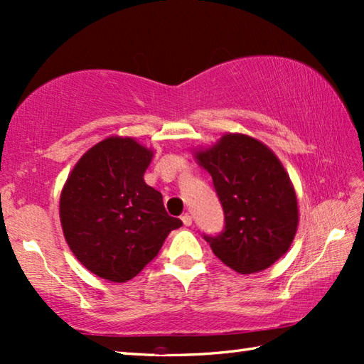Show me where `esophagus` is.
<instances>
[{
    "label": "esophagus",
    "mask_w": 364,
    "mask_h": 364,
    "mask_svg": "<svg viewBox=\"0 0 364 364\" xmlns=\"http://www.w3.org/2000/svg\"><path fill=\"white\" fill-rule=\"evenodd\" d=\"M182 223L185 225V226H190L191 223H193V218H191V215L190 213H185V215H182Z\"/></svg>",
    "instance_id": "1"
}]
</instances>
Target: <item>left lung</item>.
Wrapping results in <instances>:
<instances>
[{"mask_svg":"<svg viewBox=\"0 0 364 364\" xmlns=\"http://www.w3.org/2000/svg\"><path fill=\"white\" fill-rule=\"evenodd\" d=\"M212 176L225 210V231L204 235L229 269L250 275L283 257L299 226V203L283 163L269 146L243 133H225L195 151Z\"/></svg>","mask_w":364,"mask_h":364,"instance_id":"8db88e82","label":"left lung"}]
</instances>
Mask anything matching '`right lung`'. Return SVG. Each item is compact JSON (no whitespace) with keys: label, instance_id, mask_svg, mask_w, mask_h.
<instances>
[{"label":"right lung","instance_id":"obj_1","mask_svg":"<svg viewBox=\"0 0 364 364\" xmlns=\"http://www.w3.org/2000/svg\"><path fill=\"white\" fill-rule=\"evenodd\" d=\"M154 151L132 136H108L83 154L59 198V220L81 265L111 283H125L159 255L182 226L161 193L144 182Z\"/></svg>","mask_w":364,"mask_h":364}]
</instances>
